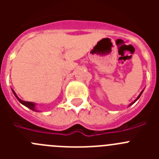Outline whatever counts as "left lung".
<instances>
[{
  "mask_svg": "<svg viewBox=\"0 0 159 159\" xmlns=\"http://www.w3.org/2000/svg\"><path fill=\"white\" fill-rule=\"evenodd\" d=\"M143 92H141V93H140V95H139V96H138V97H137V99H135V100H134V102H132V103H130V105L133 104V103H134V102H135V101H137V100H138V99H139V97H140V95H142V93H143Z\"/></svg>",
  "mask_w": 159,
  "mask_h": 159,
  "instance_id": "left-lung-1",
  "label": "left lung"
}]
</instances>
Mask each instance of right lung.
<instances>
[{
	"label": "right lung",
	"mask_w": 159,
	"mask_h": 159,
	"mask_svg": "<svg viewBox=\"0 0 159 159\" xmlns=\"http://www.w3.org/2000/svg\"><path fill=\"white\" fill-rule=\"evenodd\" d=\"M12 92H13V94L15 95V96L16 97V99H18V101H19L20 103H22L23 105H25V107H29V109H31V110L34 111H37V110H36V108H35V103H33V102H26V101H23L21 100L20 99H19L17 97V95H16V93H15V92H14L13 90H12Z\"/></svg>",
	"instance_id": "add662e5"
}]
</instances>
